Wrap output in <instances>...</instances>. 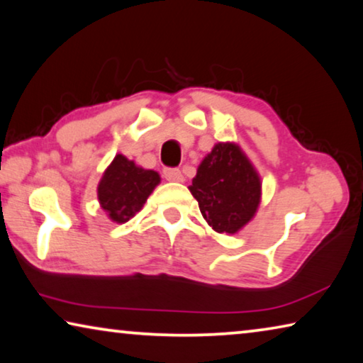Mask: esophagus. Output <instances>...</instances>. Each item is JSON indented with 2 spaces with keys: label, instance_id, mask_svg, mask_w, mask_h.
Wrapping results in <instances>:
<instances>
[{
  "label": "esophagus",
  "instance_id": "1",
  "mask_svg": "<svg viewBox=\"0 0 363 363\" xmlns=\"http://www.w3.org/2000/svg\"><path fill=\"white\" fill-rule=\"evenodd\" d=\"M163 176L171 182H184V176L181 173V169L177 168H164Z\"/></svg>",
  "mask_w": 363,
  "mask_h": 363
}]
</instances>
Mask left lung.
<instances>
[{
    "label": "left lung",
    "instance_id": "obj_1",
    "mask_svg": "<svg viewBox=\"0 0 363 363\" xmlns=\"http://www.w3.org/2000/svg\"><path fill=\"white\" fill-rule=\"evenodd\" d=\"M261 186L259 174L240 145L218 143L201 160L189 190L208 225L233 235L255 218Z\"/></svg>",
    "mask_w": 363,
    "mask_h": 363
}]
</instances>
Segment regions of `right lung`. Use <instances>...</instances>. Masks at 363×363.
<instances>
[{"instance_id":"right-lung-1","label":"right lung","mask_w":363,"mask_h":363,"mask_svg":"<svg viewBox=\"0 0 363 363\" xmlns=\"http://www.w3.org/2000/svg\"><path fill=\"white\" fill-rule=\"evenodd\" d=\"M162 177L153 169H144L134 160L116 153L97 186V200L110 220L125 224L143 210Z\"/></svg>"}]
</instances>
